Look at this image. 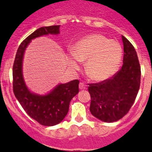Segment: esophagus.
Here are the masks:
<instances>
[{
    "mask_svg": "<svg viewBox=\"0 0 152 152\" xmlns=\"http://www.w3.org/2000/svg\"><path fill=\"white\" fill-rule=\"evenodd\" d=\"M79 89L80 90H85V89H86V85L82 82H80L79 83Z\"/></svg>",
    "mask_w": 152,
    "mask_h": 152,
    "instance_id": "obj_1",
    "label": "esophagus"
}]
</instances>
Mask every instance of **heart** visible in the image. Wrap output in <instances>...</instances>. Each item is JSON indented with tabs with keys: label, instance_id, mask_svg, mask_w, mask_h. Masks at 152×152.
I'll use <instances>...</instances> for the list:
<instances>
[{
	"label": "heart",
	"instance_id": "b5f03b06",
	"mask_svg": "<svg viewBox=\"0 0 152 152\" xmlns=\"http://www.w3.org/2000/svg\"><path fill=\"white\" fill-rule=\"evenodd\" d=\"M123 56L120 43L101 34L90 35L76 43L74 51L67 55V63L73 70L79 68L81 61L87 60V76L95 81H104L118 68Z\"/></svg>",
	"mask_w": 152,
	"mask_h": 152
}]
</instances>
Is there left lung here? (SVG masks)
Instances as JSON below:
<instances>
[{
	"label": "left lung",
	"mask_w": 152,
	"mask_h": 152,
	"mask_svg": "<svg viewBox=\"0 0 152 152\" xmlns=\"http://www.w3.org/2000/svg\"><path fill=\"white\" fill-rule=\"evenodd\" d=\"M123 66L110 79L89 84L90 110L93 116L104 122L117 121L127 114L134 104L140 85V66L137 52L131 42L122 36Z\"/></svg>",
	"instance_id": "obj_1"
}]
</instances>
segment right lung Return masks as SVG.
Returning a JSON list of instances; mask_svg holds the SVG:
<instances>
[{
    "mask_svg": "<svg viewBox=\"0 0 152 152\" xmlns=\"http://www.w3.org/2000/svg\"><path fill=\"white\" fill-rule=\"evenodd\" d=\"M60 26H50L37 29L26 38L18 48L12 68L13 91L23 110L31 118L42 126H51L59 124L66 116L71 99L79 93L78 79L58 85L45 96L31 93L23 77L24 51L31 39L38 37L58 34Z\"/></svg>",
    "mask_w": 152,
    "mask_h": 152,
    "instance_id": "1",
    "label": "right lung"
}]
</instances>
